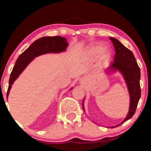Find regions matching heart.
Returning a JSON list of instances; mask_svg holds the SVG:
<instances>
[{
	"label": "heart",
	"mask_w": 151,
	"mask_h": 151,
	"mask_svg": "<svg viewBox=\"0 0 151 151\" xmlns=\"http://www.w3.org/2000/svg\"><path fill=\"white\" fill-rule=\"evenodd\" d=\"M101 50V45H94L89 48L87 52H86V54L90 57H94V56H96L100 53Z\"/></svg>",
	"instance_id": "heart-1"
}]
</instances>
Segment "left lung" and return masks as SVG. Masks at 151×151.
<instances>
[{"instance_id": "1", "label": "left lung", "mask_w": 151, "mask_h": 151, "mask_svg": "<svg viewBox=\"0 0 151 151\" xmlns=\"http://www.w3.org/2000/svg\"><path fill=\"white\" fill-rule=\"evenodd\" d=\"M110 40L113 44L115 55L114 57V61H112L109 69L121 71L127 84L131 97L129 113L121 124L115 126L119 127L123 124L125 121L131 119L136 112L138 103L141 95L140 86V70L132 51L125 47L121 42L114 38L110 37ZM83 110H85L84 106Z\"/></svg>"}]
</instances>
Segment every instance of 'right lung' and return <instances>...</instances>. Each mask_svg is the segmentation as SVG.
<instances>
[{
    "instance_id": "right-lung-1",
    "label": "right lung",
    "mask_w": 151,
    "mask_h": 151,
    "mask_svg": "<svg viewBox=\"0 0 151 151\" xmlns=\"http://www.w3.org/2000/svg\"><path fill=\"white\" fill-rule=\"evenodd\" d=\"M68 46L65 38L60 36L40 38L32 43L27 49L20 55L11 73L6 98L14 81L18 78L27 66L38 56L48 52H60L65 50Z\"/></svg>"
}]
</instances>
